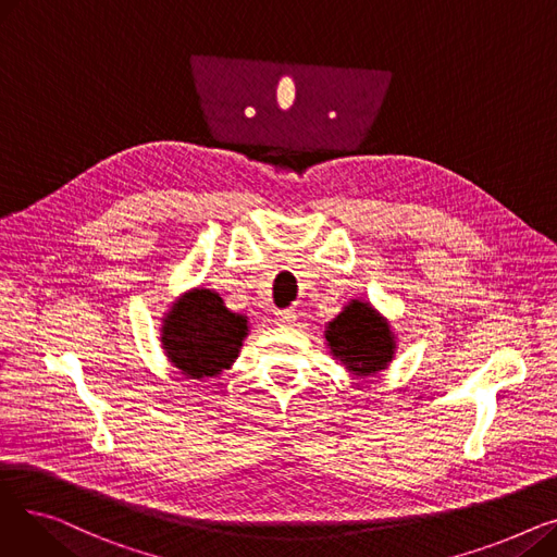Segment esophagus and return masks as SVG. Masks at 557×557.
I'll use <instances>...</instances> for the list:
<instances>
[{"instance_id": "1", "label": "esophagus", "mask_w": 557, "mask_h": 557, "mask_svg": "<svg viewBox=\"0 0 557 557\" xmlns=\"http://www.w3.org/2000/svg\"><path fill=\"white\" fill-rule=\"evenodd\" d=\"M275 320H277V325H282V327H294L296 325V313H294V309H284V311L275 313Z\"/></svg>"}]
</instances>
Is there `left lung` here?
Instances as JSON below:
<instances>
[{
  "instance_id": "left-lung-1",
  "label": "left lung",
  "mask_w": 557,
  "mask_h": 557,
  "mask_svg": "<svg viewBox=\"0 0 557 557\" xmlns=\"http://www.w3.org/2000/svg\"><path fill=\"white\" fill-rule=\"evenodd\" d=\"M330 355L355 376L382 372L395 357V332L388 320L366 300H349L325 325Z\"/></svg>"
}]
</instances>
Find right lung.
I'll use <instances>...</instances> for the list:
<instances>
[{"mask_svg": "<svg viewBox=\"0 0 557 557\" xmlns=\"http://www.w3.org/2000/svg\"><path fill=\"white\" fill-rule=\"evenodd\" d=\"M248 332V315L230 311L216 290L198 286L164 313L160 341L175 370L202 382L232 368Z\"/></svg>", "mask_w": 557, "mask_h": 557, "instance_id": "add662e5", "label": "right lung"}]
</instances>
